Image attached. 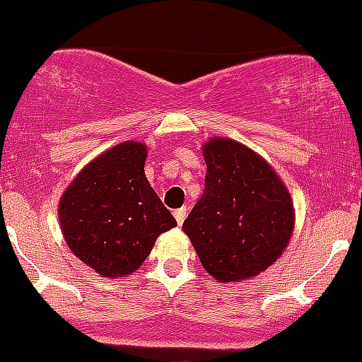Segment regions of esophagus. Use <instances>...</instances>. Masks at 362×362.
Returning a JSON list of instances; mask_svg holds the SVG:
<instances>
[{"label": "esophagus", "instance_id": "obj_1", "mask_svg": "<svg viewBox=\"0 0 362 362\" xmlns=\"http://www.w3.org/2000/svg\"><path fill=\"white\" fill-rule=\"evenodd\" d=\"M186 214H188V211H186V207H181V209L174 211V216H176L177 225H182V221H185Z\"/></svg>", "mask_w": 362, "mask_h": 362}]
</instances>
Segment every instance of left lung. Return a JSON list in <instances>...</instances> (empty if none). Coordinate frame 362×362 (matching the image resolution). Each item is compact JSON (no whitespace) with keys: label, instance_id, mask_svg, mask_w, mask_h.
I'll list each match as a JSON object with an SVG mask.
<instances>
[{"label":"left lung","instance_id":"1","mask_svg":"<svg viewBox=\"0 0 362 362\" xmlns=\"http://www.w3.org/2000/svg\"><path fill=\"white\" fill-rule=\"evenodd\" d=\"M202 153L206 186L182 230L211 276L250 280L287 248L294 202L273 167L241 142L214 137Z\"/></svg>","mask_w":362,"mask_h":362}]
</instances>
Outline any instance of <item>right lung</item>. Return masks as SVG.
<instances>
[{
    "mask_svg": "<svg viewBox=\"0 0 362 362\" xmlns=\"http://www.w3.org/2000/svg\"><path fill=\"white\" fill-rule=\"evenodd\" d=\"M146 144L124 141L89 162L59 200L68 248L103 278L142 266L156 238L176 227L144 174Z\"/></svg>",
    "mask_w": 362,
    "mask_h": 362,
    "instance_id": "add662e5",
    "label": "right lung"
}]
</instances>
